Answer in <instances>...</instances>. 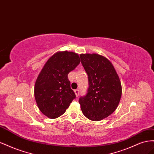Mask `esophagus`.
I'll use <instances>...</instances> for the list:
<instances>
[{"label":"esophagus","instance_id":"esophagus-1","mask_svg":"<svg viewBox=\"0 0 154 154\" xmlns=\"http://www.w3.org/2000/svg\"><path fill=\"white\" fill-rule=\"evenodd\" d=\"M74 92H75V94L76 97H78L79 95V90H74Z\"/></svg>","mask_w":154,"mask_h":154}]
</instances>
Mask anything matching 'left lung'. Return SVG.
I'll list each match as a JSON object with an SVG mask.
<instances>
[{"instance_id":"obj_1","label":"left lung","mask_w":154,"mask_h":154,"mask_svg":"<svg viewBox=\"0 0 154 154\" xmlns=\"http://www.w3.org/2000/svg\"><path fill=\"white\" fill-rule=\"evenodd\" d=\"M81 63L88 75L89 88L79 100L88 119L99 121L117 109L122 94L119 77L112 63L97 54H82Z\"/></svg>"}]
</instances>
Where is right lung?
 <instances>
[{
    "mask_svg": "<svg viewBox=\"0 0 154 154\" xmlns=\"http://www.w3.org/2000/svg\"><path fill=\"white\" fill-rule=\"evenodd\" d=\"M73 51H57L48 59L35 81L34 95L37 106L50 119L62 116L75 98L68 74L80 63Z\"/></svg>",
    "mask_w": 154,
    "mask_h": 154,
    "instance_id": "add662e5",
    "label": "right lung"
}]
</instances>
